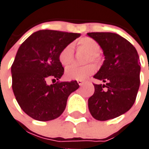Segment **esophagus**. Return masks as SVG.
Returning <instances> with one entry per match:
<instances>
[{"label": "esophagus", "instance_id": "34e87169", "mask_svg": "<svg viewBox=\"0 0 149 149\" xmlns=\"http://www.w3.org/2000/svg\"><path fill=\"white\" fill-rule=\"evenodd\" d=\"M77 83H78V84H79V86H83L85 82L83 81V80H78V81H77Z\"/></svg>", "mask_w": 149, "mask_h": 149}]
</instances>
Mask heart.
<instances>
[{
  "mask_svg": "<svg viewBox=\"0 0 149 149\" xmlns=\"http://www.w3.org/2000/svg\"><path fill=\"white\" fill-rule=\"evenodd\" d=\"M77 46L80 49L84 50L88 53L87 62L93 61L98 63L100 60L99 52L100 50V44L93 38L85 36L79 38L77 42ZM58 61L63 66H68L72 63L73 60V47L71 44L65 45L59 52L58 56ZM96 67L93 64L77 67L70 66L67 68L65 72V77L70 80H84L95 72Z\"/></svg>",
  "mask_w": 149,
  "mask_h": 149,
  "instance_id": "obj_1",
  "label": "heart"
}]
</instances>
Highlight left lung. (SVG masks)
<instances>
[{
  "instance_id": "left-lung-1",
  "label": "left lung",
  "mask_w": 149,
  "mask_h": 149,
  "mask_svg": "<svg viewBox=\"0 0 149 149\" xmlns=\"http://www.w3.org/2000/svg\"><path fill=\"white\" fill-rule=\"evenodd\" d=\"M104 52L103 65L93 77L104 84H93L89 111L98 120L113 119L133 106L140 86V62L132 43L111 32H89Z\"/></svg>"
}]
</instances>
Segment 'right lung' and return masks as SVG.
Masks as SVG:
<instances>
[{"mask_svg": "<svg viewBox=\"0 0 149 149\" xmlns=\"http://www.w3.org/2000/svg\"><path fill=\"white\" fill-rule=\"evenodd\" d=\"M80 36L54 30L34 32L22 43L11 65L12 90L24 113L35 120L48 121L58 118L66 106L68 97L79 88L77 82L58 80L64 68L58 53Z\"/></svg>", "mask_w": 149, "mask_h": 149, "instance_id": "add662e5", "label": "right lung"}]
</instances>
